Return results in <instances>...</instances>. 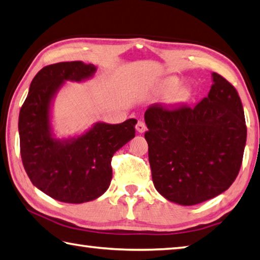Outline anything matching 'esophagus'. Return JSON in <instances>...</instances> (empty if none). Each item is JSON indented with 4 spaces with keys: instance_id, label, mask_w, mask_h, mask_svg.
<instances>
[{
    "instance_id": "34e87169",
    "label": "esophagus",
    "mask_w": 260,
    "mask_h": 260,
    "mask_svg": "<svg viewBox=\"0 0 260 260\" xmlns=\"http://www.w3.org/2000/svg\"><path fill=\"white\" fill-rule=\"evenodd\" d=\"M135 128H136V131L139 132V133H144V132L146 131V126H145V124H144L142 120H139L138 124H136Z\"/></svg>"
}]
</instances>
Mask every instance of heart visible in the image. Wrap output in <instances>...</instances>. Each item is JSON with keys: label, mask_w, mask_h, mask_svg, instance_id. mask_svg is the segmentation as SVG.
<instances>
[{"label": "heart", "mask_w": 260, "mask_h": 260, "mask_svg": "<svg viewBox=\"0 0 260 260\" xmlns=\"http://www.w3.org/2000/svg\"><path fill=\"white\" fill-rule=\"evenodd\" d=\"M179 85V81L178 78L175 77H169L167 78L166 81L164 83V87L167 89V91H173V89H175L176 87H178Z\"/></svg>", "instance_id": "heart-1"}]
</instances>
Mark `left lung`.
Masks as SVG:
<instances>
[{
  "label": "left lung",
  "mask_w": 260,
  "mask_h": 260,
  "mask_svg": "<svg viewBox=\"0 0 260 260\" xmlns=\"http://www.w3.org/2000/svg\"><path fill=\"white\" fill-rule=\"evenodd\" d=\"M208 95L194 107L152 105L144 120L155 190L193 206L228 190L237 178L247 141L243 107L232 84L212 73Z\"/></svg>",
  "instance_id": "1"
}]
</instances>
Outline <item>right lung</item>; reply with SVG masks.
Masks as SVG:
<instances>
[{
	"instance_id": "obj_1",
	"label": "right lung",
	"mask_w": 260,
	"mask_h": 260,
	"mask_svg": "<svg viewBox=\"0 0 260 260\" xmlns=\"http://www.w3.org/2000/svg\"><path fill=\"white\" fill-rule=\"evenodd\" d=\"M96 67L82 61L46 66L37 73L19 114L22 165L31 183L53 199L83 204L101 197L112 178L111 158L135 136L138 120L98 121L82 134L55 138L51 124L53 101L66 82L92 78Z\"/></svg>"
}]
</instances>
